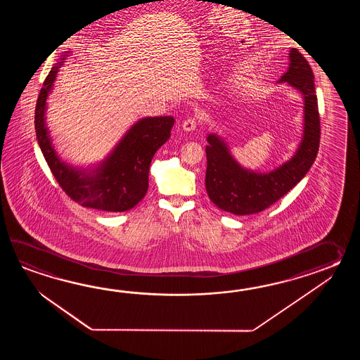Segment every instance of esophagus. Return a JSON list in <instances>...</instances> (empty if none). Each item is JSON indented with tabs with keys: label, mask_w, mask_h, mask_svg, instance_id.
I'll list each match as a JSON object with an SVG mask.
<instances>
[{
	"label": "esophagus",
	"mask_w": 360,
	"mask_h": 360,
	"mask_svg": "<svg viewBox=\"0 0 360 360\" xmlns=\"http://www.w3.org/2000/svg\"><path fill=\"white\" fill-rule=\"evenodd\" d=\"M195 129H197V120H195L194 117H191V118H188V120H185V121H184V131H186V132H191V131H194Z\"/></svg>",
	"instance_id": "1"
}]
</instances>
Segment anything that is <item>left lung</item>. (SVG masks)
Returning <instances> with one entry per match:
<instances>
[{
  "instance_id": "left-lung-1",
  "label": "left lung",
  "mask_w": 360,
  "mask_h": 360,
  "mask_svg": "<svg viewBox=\"0 0 360 360\" xmlns=\"http://www.w3.org/2000/svg\"><path fill=\"white\" fill-rule=\"evenodd\" d=\"M283 82L301 92L304 99L302 138L288 161L268 172L245 169L221 136H207L206 191L220 210L234 214H259L296 186L313 166L321 141L318 99L313 70L297 49L290 51V65L278 84Z\"/></svg>"
}]
</instances>
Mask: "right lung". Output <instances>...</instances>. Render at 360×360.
<instances>
[{"label": "right lung", "instance_id": "right-lung-1", "mask_svg": "<svg viewBox=\"0 0 360 360\" xmlns=\"http://www.w3.org/2000/svg\"><path fill=\"white\" fill-rule=\"evenodd\" d=\"M68 53L47 75L34 112V127L41 152L61 189L81 206L107 212H123L146 197L149 166L155 152L169 139L174 117H146L131 126L104 161L91 169L73 167L56 153L46 126L49 94Z\"/></svg>", "mask_w": 360, "mask_h": 360}]
</instances>
